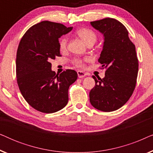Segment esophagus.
<instances>
[{"instance_id":"obj_1","label":"esophagus","mask_w":153,"mask_h":153,"mask_svg":"<svg viewBox=\"0 0 153 153\" xmlns=\"http://www.w3.org/2000/svg\"><path fill=\"white\" fill-rule=\"evenodd\" d=\"M77 74H78V76L79 78H83V77H84L85 76V73H84L83 72V71H77Z\"/></svg>"}]
</instances>
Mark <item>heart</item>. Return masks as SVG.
<instances>
[{
  "label": "heart",
  "mask_w": 153,
  "mask_h": 153,
  "mask_svg": "<svg viewBox=\"0 0 153 153\" xmlns=\"http://www.w3.org/2000/svg\"><path fill=\"white\" fill-rule=\"evenodd\" d=\"M76 35L86 44L87 45H91L95 42L97 40V35L94 31H93L89 28H80L76 30ZM59 49L61 51H65L67 49V45H68V37L64 36L61 37L59 40ZM88 58H76L73 60V63L75 66L78 67V68H83L84 67V62L85 61H88Z\"/></svg>",
  "instance_id": "1"
}]
</instances>
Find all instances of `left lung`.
<instances>
[{"label": "left lung", "mask_w": 153, "mask_h": 153, "mask_svg": "<svg viewBox=\"0 0 153 153\" xmlns=\"http://www.w3.org/2000/svg\"><path fill=\"white\" fill-rule=\"evenodd\" d=\"M104 35L103 49L98 62L106 69L105 76L95 79L90 91L93 107L104 112L114 111L128 101L134 91L139 70L135 46L123 24L112 18L91 22Z\"/></svg>", "instance_id": "1"}]
</instances>
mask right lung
<instances>
[{
    "label": "right lung",
    "instance_id": "1",
    "mask_svg": "<svg viewBox=\"0 0 153 153\" xmlns=\"http://www.w3.org/2000/svg\"><path fill=\"white\" fill-rule=\"evenodd\" d=\"M72 28L43 21L30 27L19 45L16 60L19 88L29 105L40 112L51 114L63 108L68 102L69 87L78 77L73 70L56 74L50 62L61 56L58 39Z\"/></svg>",
    "mask_w": 153,
    "mask_h": 153
}]
</instances>
